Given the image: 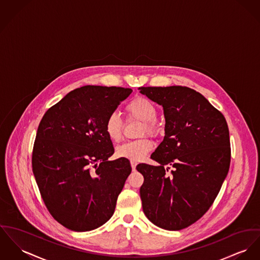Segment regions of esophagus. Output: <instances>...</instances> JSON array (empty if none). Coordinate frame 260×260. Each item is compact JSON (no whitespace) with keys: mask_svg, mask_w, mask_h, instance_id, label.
Instances as JSON below:
<instances>
[{"mask_svg":"<svg viewBox=\"0 0 260 260\" xmlns=\"http://www.w3.org/2000/svg\"><path fill=\"white\" fill-rule=\"evenodd\" d=\"M137 162L136 161H131V165H132V168L133 170H136V167H137Z\"/></svg>","mask_w":260,"mask_h":260,"instance_id":"1","label":"esophagus"}]
</instances>
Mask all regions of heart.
Returning a JSON list of instances; mask_svg holds the SVG:
<instances>
[{"label":"heart","mask_w":260,"mask_h":260,"mask_svg":"<svg viewBox=\"0 0 260 260\" xmlns=\"http://www.w3.org/2000/svg\"><path fill=\"white\" fill-rule=\"evenodd\" d=\"M124 110L128 119L142 121V125L140 127V137L147 134L152 138H159L163 135V126L156 120V107L151 101L146 99L145 97L138 96L125 105ZM123 127V121L118 114L112 113L108 116L105 122V132L112 141L118 142L122 139ZM152 141L147 138H143L135 141L125 142L118 146L116 148V156L138 162L143 159L146 154L152 150Z\"/></svg>","instance_id":"heart-1"}]
</instances>
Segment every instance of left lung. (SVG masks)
I'll return each mask as SVG.
<instances>
[{"instance_id": "8db88e82", "label": "left lung", "mask_w": 260, "mask_h": 260, "mask_svg": "<svg viewBox=\"0 0 260 260\" xmlns=\"http://www.w3.org/2000/svg\"><path fill=\"white\" fill-rule=\"evenodd\" d=\"M139 90L163 107L166 121L164 140L151 155L159 166H137L144 178L140 190L142 209L155 225L180 231L207 213L226 177L231 163L228 123L219 110L191 88Z\"/></svg>"}]
</instances>
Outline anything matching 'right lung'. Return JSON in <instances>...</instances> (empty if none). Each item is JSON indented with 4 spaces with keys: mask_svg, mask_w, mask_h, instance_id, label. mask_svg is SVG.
Here are the masks:
<instances>
[{
    "mask_svg": "<svg viewBox=\"0 0 260 260\" xmlns=\"http://www.w3.org/2000/svg\"><path fill=\"white\" fill-rule=\"evenodd\" d=\"M129 88L83 86L49 108L40 120L32 149V172L48 212L63 226L88 232L115 212L132 172L115 152L105 122Z\"/></svg>",
    "mask_w": 260,
    "mask_h": 260,
    "instance_id": "obj_1",
    "label": "right lung"
}]
</instances>
